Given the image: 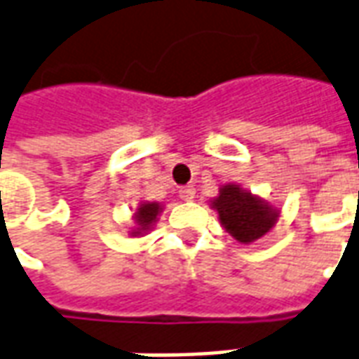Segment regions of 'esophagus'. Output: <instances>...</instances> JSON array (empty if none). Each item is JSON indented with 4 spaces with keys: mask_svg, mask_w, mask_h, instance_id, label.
I'll return each mask as SVG.
<instances>
[{
    "mask_svg": "<svg viewBox=\"0 0 359 359\" xmlns=\"http://www.w3.org/2000/svg\"><path fill=\"white\" fill-rule=\"evenodd\" d=\"M179 196H180V200L192 201L194 196H196V188H194V187H180L179 188Z\"/></svg>",
    "mask_w": 359,
    "mask_h": 359,
    "instance_id": "esophagus-1",
    "label": "esophagus"
}]
</instances>
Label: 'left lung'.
<instances>
[{"instance_id": "left-lung-1", "label": "left lung", "mask_w": 359, "mask_h": 359, "mask_svg": "<svg viewBox=\"0 0 359 359\" xmlns=\"http://www.w3.org/2000/svg\"><path fill=\"white\" fill-rule=\"evenodd\" d=\"M213 207L224 228L241 243L259 240L274 226L278 217L266 203H262L259 198H253L251 192H245L236 184L220 188Z\"/></svg>"}]
</instances>
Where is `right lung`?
<instances>
[{"instance_id": "1", "label": "right lung", "mask_w": 359, "mask_h": 359, "mask_svg": "<svg viewBox=\"0 0 359 359\" xmlns=\"http://www.w3.org/2000/svg\"><path fill=\"white\" fill-rule=\"evenodd\" d=\"M159 209L161 207L158 205V203H142V205L139 207V211H137V222H139V232L140 233L142 230H148L150 228V224H152L154 220H156V217H158Z\"/></svg>"}]
</instances>
